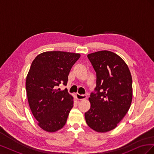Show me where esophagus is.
<instances>
[{
  "label": "esophagus",
  "mask_w": 154,
  "mask_h": 154,
  "mask_svg": "<svg viewBox=\"0 0 154 154\" xmlns=\"http://www.w3.org/2000/svg\"><path fill=\"white\" fill-rule=\"evenodd\" d=\"M76 99L78 100H85L87 98V96L84 95V94L81 95L79 94H76Z\"/></svg>",
  "instance_id": "esophagus-1"
}]
</instances>
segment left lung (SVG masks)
Segmentation results:
<instances>
[{
	"label": "left lung",
	"instance_id": "obj_1",
	"mask_svg": "<svg viewBox=\"0 0 154 154\" xmlns=\"http://www.w3.org/2000/svg\"><path fill=\"white\" fill-rule=\"evenodd\" d=\"M96 72V87L88 98L85 113L88 127L97 132L113 130L128 111L132 100V79L128 67L118 54L109 51L88 54Z\"/></svg>",
	"mask_w": 154,
	"mask_h": 154
}]
</instances>
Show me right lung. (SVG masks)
<instances>
[{
    "label": "right lung",
    "mask_w": 154,
    "mask_h": 154,
    "mask_svg": "<svg viewBox=\"0 0 154 154\" xmlns=\"http://www.w3.org/2000/svg\"><path fill=\"white\" fill-rule=\"evenodd\" d=\"M80 54L63 51H47L32 61L26 82L27 100L39 127L49 132H57L66 125L73 107V97L66 85L68 76Z\"/></svg>",
    "instance_id": "1"
}]
</instances>
